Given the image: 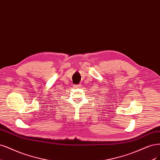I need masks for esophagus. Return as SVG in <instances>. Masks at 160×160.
I'll list each match as a JSON object with an SVG mask.
<instances>
[{"mask_svg": "<svg viewBox=\"0 0 160 160\" xmlns=\"http://www.w3.org/2000/svg\"><path fill=\"white\" fill-rule=\"evenodd\" d=\"M81 87V85H74V87L75 88H79Z\"/></svg>", "mask_w": 160, "mask_h": 160, "instance_id": "obj_1", "label": "esophagus"}]
</instances>
